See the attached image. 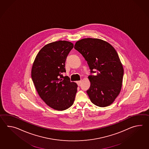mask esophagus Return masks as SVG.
<instances>
[{"instance_id":"1","label":"esophagus","mask_w":149,"mask_h":149,"mask_svg":"<svg viewBox=\"0 0 149 149\" xmlns=\"http://www.w3.org/2000/svg\"><path fill=\"white\" fill-rule=\"evenodd\" d=\"M81 83V81H77V85H78L79 86H80Z\"/></svg>"}]
</instances>
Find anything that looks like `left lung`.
I'll list each match as a JSON object with an SVG mask.
<instances>
[{
    "label": "left lung",
    "mask_w": 149,
    "mask_h": 149,
    "mask_svg": "<svg viewBox=\"0 0 149 149\" xmlns=\"http://www.w3.org/2000/svg\"><path fill=\"white\" fill-rule=\"evenodd\" d=\"M74 49L84 58L92 74L88 77L91 84L86 91L91 102L99 107L110 105L121 91L123 76L116 50L103 40L91 38L77 41Z\"/></svg>",
    "instance_id": "left-lung-1"
}]
</instances>
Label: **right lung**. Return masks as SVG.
<instances>
[{
	"label": "right lung",
	"instance_id": "1",
	"mask_svg": "<svg viewBox=\"0 0 149 149\" xmlns=\"http://www.w3.org/2000/svg\"><path fill=\"white\" fill-rule=\"evenodd\" d=\"M73 43L59 40L48 44L38 53L31 70V78L40 97L53 109L63 111L74 103L77 85L66 73L67 56Z\"/></svg>",
	"mask_w": 149,
	"mask_h": 149
}]
</instances>
